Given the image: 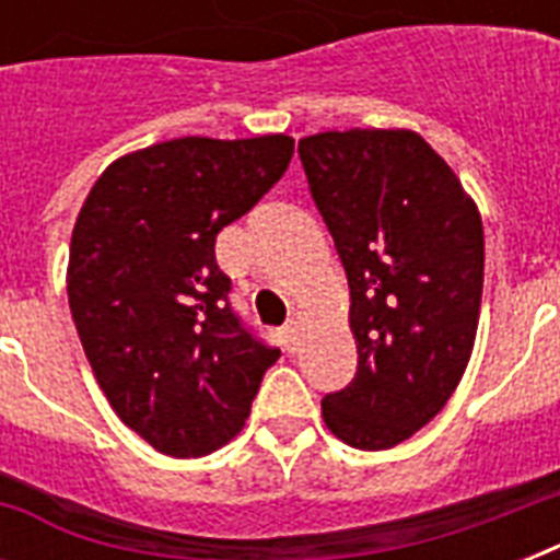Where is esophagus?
Instances as JSON below:
<instances>
[{
    "instance_id": "esophagus-1",
    "label": "esophagus",
    "mask_w": 560,
    "mask_h": 560,
    "mask_svg": "<svg viewBox=\"0 0 560 560\" xmlns=\"http://www.w3.org/2000/svg\"><path fill=\"white\" fill-rule=\"evenodd\" d=\"M281 342H284V351H290V354L299 349V323L290 319V323L281 328Z\"/></svg>"
}]
</instances>
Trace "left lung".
I'll return each instance as SVG.
<instances>
[{
	"instance_id": "1",
	"label": "left lung",
	"mask_w": 560,
	"mask_h": 560,
	"mask_svg": "<svg viewBox=\"0 0 560 560\" xmlns=\"http://www.w3.org/2000/svg\"><path fill=\"white\" fill-rule=\"evenodd\" d=\"M307 188L351 290L358 372L323 398L328 430L386 451L433 421L477 337L486 237L451 165L412 130L299 142Z\"/></svg>"
}]
</instances>
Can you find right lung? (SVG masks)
Segmentation results:
<instances>
[{
  "mask_svg": "<svg viewBox=\"0 0 560 560\" xmlns=\"http://www.w3.org/2000/svg\"><path fill=\"white\" fill-rule=\"evenodd\" d=\"M293 139L186 136L109 165L72 232L69 307L109 407L191 459L241 433L281 358L229 302L214 241L288 171Z\"/></svg>",
  "mask_w": 560,
  "mask_h": 560,
  "instance_id": "1",
  "label": "right lung"
}]
</instances>
